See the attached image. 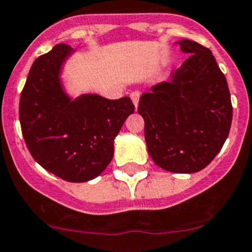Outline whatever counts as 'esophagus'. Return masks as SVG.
Listing matches in <instances>:
<instances>
[{"mask_svg":"<svg viewBox=\"0 0 252 252\" xmlns=\"http://www.w3.org/2000/svg\"><path fill=\"white\" fill-rule=\"evenodd\" d=\"M130 98H131V101H133V104L135 105V108H137L138 103H139L140 92H138V90H135V92H131L130 93Z\"/></svg>","mask_w":252,"mask_h":252,"instance_id":"34e87169","label":"esophagus"}]
</instances>
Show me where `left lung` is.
Here are the masks:
<instances>
[{"label": "left lung", "mask_w": 252, "mask_h": 252, "mask_svg": "<svg viewBox=\"0 0 252 252\" xmlns=\"http://www.w3.org/2000/svg\"><path fill=\"white\" fill-rule=\"evenodd\" d=\"M177 44L191 54L171 81L140 96L147 149L153 162L173 173H194L221 151L232 122L225 75L207 47L191 40Z\"/></svg>", "instance_id": "left-lung-1"}]
</instances>
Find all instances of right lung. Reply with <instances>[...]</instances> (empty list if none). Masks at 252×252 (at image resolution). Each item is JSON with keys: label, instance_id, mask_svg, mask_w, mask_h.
Instances as JSON below:
<instances>
[{"label": "right lung", "instance_id": "obj_1", "mask_svg": "<svg viewBox=\"0 0 252 252\" xmlns=\"http://www.w3.org/2000/svg\"><path fill=\"white\" fill-rule=\"evenodd\" d=\"M72 53L70 46L59 44L33 61L20 98V123L27 149L38 164L67 182H88L113 159L114 139L134 105L128 96L70 98L60 74Z\"/></svg>", "mask_w": 252, "mask_h": 252}]
</instances>
